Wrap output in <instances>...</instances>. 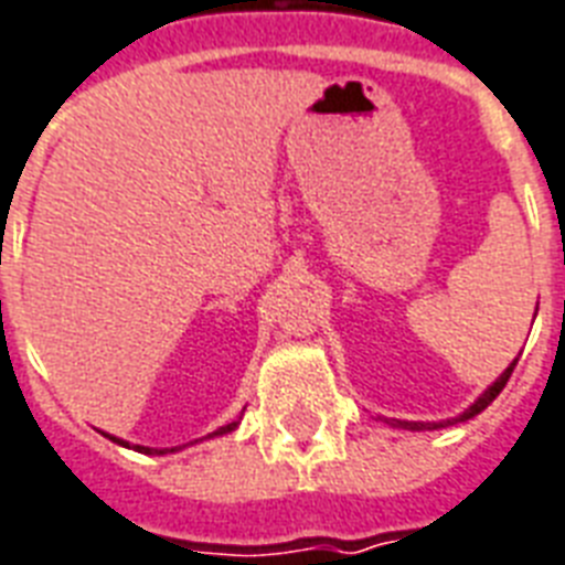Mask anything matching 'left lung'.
Instances as JSON below:
<instances>
[{"mask_svg":"<svg viewBox=\"0 0 565 565\" xmlns=\"http://www.w3.org/2000/svg\"><path fill=\"white\" fill-rule=\"evenodd\" d=\"M519 361V358H516ZM516 361L510 363L508 370L501 372V377L499 381H495V384L490 386V390H487V393L481 395V398H478V402L472 404V407H469V411L463 413V416H457V419H448V422H402V419H393V425L395 428H407V430H425V428H446V425H455V422H466V419H472V416H478V413L483 411V407H487V404H492V398H495V395L501 393V390H504V384H508L510 381V375H513V370H516Z\"/></svg>","mask_w":565,"mask_h":565,"instance_id":"left-lung-1","label":"left lung"}]
</instances>
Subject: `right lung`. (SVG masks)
<instances>
[{"mask_svg":"<svg viewBox=\"0 0 565 565\" xmlns=\"http://www.w3.org/2000/svg\"><path fill=\"white\" fill-rule=\"evenodd\" d=\"M234 428H237V422H231V425L220 428L216 434H228V430H234ZM110 439H114V437H110ZM117 443H119V446H128V443H122V439H117ZM135 448H137V451H146V455H152V451H154V448H143V446H135ZM167 451H175V448H167ZM158 455H163V451H158Z\"/></svg>","mask_w":565,"mask_h":565,"instance_id":"obj_1","label":"right lung"}]
</instances>
